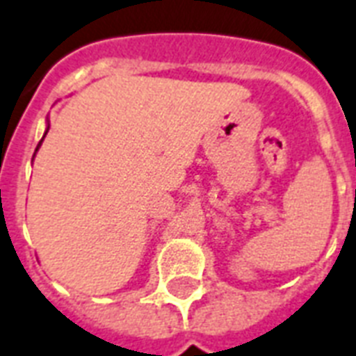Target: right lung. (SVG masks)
Segmentation results:
<instances>
[{
    "instance_id": "1",
    "label": "right lung",
    "mask_w": 356,
    "mask_h": 356,
    "mask_svg": "<svg viewBox=\"0 0 356 356\" xmlns=\"http://www.w3.org/2000/svg\"><path fill=\"white\" fill-rule=\"evenodd\" d=\"M41 141H43V139H41ZM41 141H39V145H41ZM39 145H38V149H39ZM38 149H35V151H38Z\"/></svg>"
}]
</instances>
